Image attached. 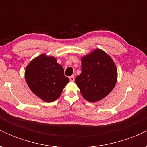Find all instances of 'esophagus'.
Masks as SVG:
<instances>
[{
  "label": "esophagus",
  "instance_id": "1",
  "mask_svg": "<svg viewBox=\"0 0 147 147\" xmlns=\"http://www.w3.org/2000/svg\"><path fill=\"white\" fill-rule=\"evenodd\" d=\"M69 79H70V82H74V81H75V76L74 75L70 76V77H69Z\"/></svg>",
  "mask_w": 147,
  "mask_h": 147
}]
</instances>
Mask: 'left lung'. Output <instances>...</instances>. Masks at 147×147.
<instances>
[{
    "instance_id": "obj_1",
    "label": "left lung",
    "mask_w": 147,
    "mask_h": 147,
    "mask_svg": "<svg viewBox=\"0 0 147 147\" xmlns=\"http://www.w3.org/2000/svg\"><path fill=\"white\" fill-rule=\"evenodd\" d=\"M82 73L75 83L82 97L89 102L102 100L113 90L117 80V70L113 59L96 48L81 59Z\"/></svg>"
}]
</instances>
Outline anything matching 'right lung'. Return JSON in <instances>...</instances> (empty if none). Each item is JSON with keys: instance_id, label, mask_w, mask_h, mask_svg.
<instances>
[{"instance_id": "right-lung-1", "label": "right lung", "mask_w": 147, "mask_h": 147, "mask_svg": "<svg viewBox=\"0 0 147 147\" xmlns=\"http://www.w3.org/2000/svg\"><path fill=\"white\" fill-rule=\"evenodd\" d=\"M25 78L32 92L46 102L58 99L69 82L57 59L46 54H41L30 62L25 68Z\"/></svg>"}]
</instances>
